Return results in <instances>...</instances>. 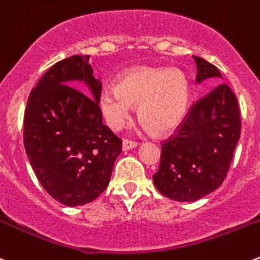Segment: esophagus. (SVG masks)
Listing matches in <instances>:
<instances>
[{
  "label": "esophagus",
  "mask_w": 260,
  "mask_h": 260,
  "mask_svg": "<svg viewBox=\"0 0 260 260\" xmlns=\"http://www.w3.org/2000/svg\"><path fill=\"white\" fill-rule=\"evenodd\" d=\"M137 145H139V142L137 141H132V140L124 139L123 140V150H129V149H133V147H136Z\"/></svg>",
  "instance_id": "34e87169"
}]
</instances>
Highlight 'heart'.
Listing matches in <instances>:
<instances>
[{
	"label": "heart",
	"mask_w": 260,
	"mask_h": 260,
	"mask_svg": "<svg viewBox=\"0 0 260 260\" xmlns=\"http://www.w3.org/2000/svg\"><path fill=\"white\" fill-rule=\"evenodd\" d=\"M189 101L185 76L177 70L140 67L124 75L118 85L105 88L100 107L107 124L120 129L139 105L140 119L154 131L174 129L182 120Z\"/></svg>",
	"instance_id": "obj_1"
}]
</instances>
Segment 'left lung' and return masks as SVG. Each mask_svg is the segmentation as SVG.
<instances>
[{"instance_id": "8db88e82", "label": "left lung", "mask_w": 260, "mask_h": 260, "mask_svg": "<svg viewBox=\"0 0 260 260\" xmlns=\"http://www.w3.org/2000/svg\"><path fill=\"white\" fill-rule=\"evenodd\" d=\"M197 83L220 78L216 66L194 57ZM241 135L237 97L225 83L194 102L176 131L162 141L153 180L163 196L180 202L200 200L223 184Z\"/></svg>"}]
</instances>
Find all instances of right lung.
Here are the masks:
<instances>
[{"mask_svg": "<svg viewBox=\"0 0 260 260\" xmlns=\"http://www.w3.org/2000/svg\"><path fill=\"white\" fill-rule=\"evenodd\" d=\"M89 58L74 55L53 64L31 90L24 111L23 140L35 175L66 206L94 201L121 153V139L102 123V84ZM78 81L90 86L92 98L76 88Z\"/></svg>", "mask_w": 260, "mask_h": 260, "instance_id": "add662e5", "label": "right lung"}]
</instances>
